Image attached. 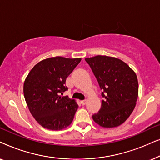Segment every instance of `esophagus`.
I'll return each instance as SVG.
<instances>
[{
	"mask_svg": "<svg viewBox=\"0 0 160 160\" xmlns=\"http://www.w3.org/2000/svg\"><path fill=\"white\" fill-rule=\"evenodd\" d=\"M80 102L82 106H84V105H86V103H87V100H82Z\"/></svg>",
	"mask_w": 160,
	"mask_h": 160,
	"instance_id": "esophagus-1",
	"label": "esophagus"
}]
</instances>
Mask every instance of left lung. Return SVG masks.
<instances>
[{"mask_svg":"<svg viewBox=\"0 0 160 160\" xmlns=\"http://www.w3.org/2000/svg\"><path fill=\"white\" fill-rule=\"evenodd\" d=\"M100 89L101 107L92 119L103 128L124 123L134 110L138 95L136 74L125 62L112 57L98 55L86 58Z\"/></svg>","mask_w":160,"mask_h":160,"instance_id":"1","label":"left lung"}]
</instances>
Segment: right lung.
<instances>
[{
  "instance_id": "obj_1",
  "label": "right lung",
  "mask_w": 160,
  "mask_h": 160,
  "mask_svg": "<svg viewBox=\"0 0 160 160\" xmlns=\"http://www.w3.org/2000/svg\"><path fill=\"white\" fill-rule=\"evenodd\" d=\"M81 58L55 57L36 64L24 83V96L28 108L43 128L60 130L71 124L78 109L74 100L61 97L67 91L66 78Z\"/></svg>"
}]
</instances>
